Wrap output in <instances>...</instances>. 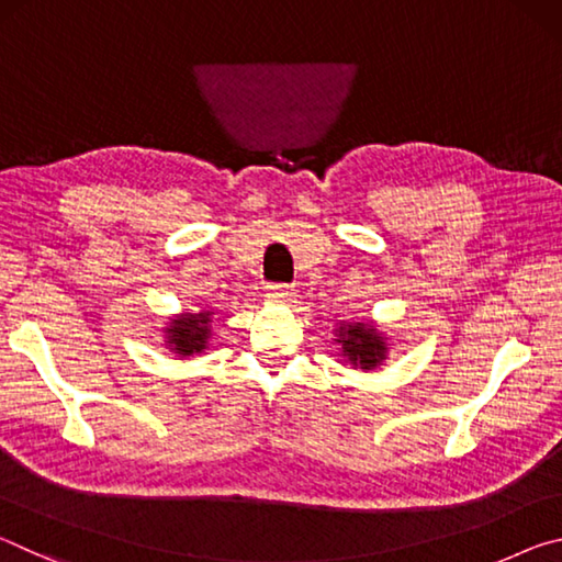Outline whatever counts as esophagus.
<instances>
[{
  "instance_id": "esophagus-1",
  "label": "esophagus",
  "mask_w": 562,
  "mask_h": 562,
  "mask_svg": "<svg viewBox=\"0 0 562 562\" xmlns=\"http://www.w3.org/2000/svg\"><path fill=\"white\" fill-rule=\"evenodd\" d=\"M268 297L274 302H292L297 294H294V290L288 288V284L274 282V284H268Z\"/></svg>"
}]
</instances>
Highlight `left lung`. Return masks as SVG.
<instances>
[{
	"mask_svg": "<svg viewBox=\"0 0 562 562\" xmlns=\"http://www.w3.org/2000/svg\"><path fill=\"white\" fill-rule=\"evenodd\" d=\"M337 341H341V349L355 367L372 369L384 359V341L367 325H349Z\"/></svg>",
	"mask_w": 562,
	"mask_h": 562,
	"instance_id": "obj_1",
	"label": "left lung"
}]
</instances>
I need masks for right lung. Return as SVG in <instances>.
Segmentation results:
<instances>
[{"label": "right lung", "instance_id": "1", "mask_svg": "<svg viewBox=\"0 0 562 562\" xmlns=\"http://www.w3.org/2000/svg\"><path fill=\"white\" fill-rule=\"evenodd\" d=\"M170 345H173L176 355H193V351H201L207 339V312L201 315H188L186 319H176L173 327L168 329Z\"/></svg>", "mask_w": 562, "mask_h": 562}]
</instances>
